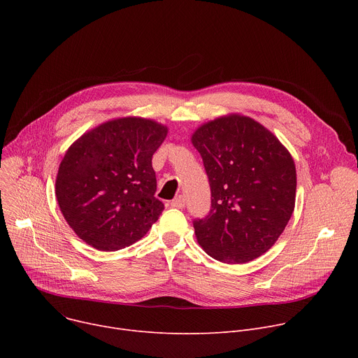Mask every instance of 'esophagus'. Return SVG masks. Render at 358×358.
<instances>
[{
    "label": "esophagus",
    "mask_w": 358,
    "mask_h": 358,
    "mask_svg": "<svg viewBox=\"0 0 358 358\" xmlns=\"http://www.w3.org/2000/svg\"><path fill=\"white\" fill-rule=\"evenodd\" d=\"M171 207H174V208H184L185 207V198L182 196V195H178V196H176L173 201H171Z\"/></svg>",
    "instance_id": "1"
}]
</instances>
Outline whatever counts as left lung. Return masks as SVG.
Listing matches in <instances>:
<instances>
[{
	"label": "left lung",
	"instance_id": "8db88e82",
	"mask_svg": "<svg viewBox=\"0 0 358 358\" xmlns=\"http://www.w3.org/2000/svg\"><path fill=\"white\" fill-rule=\"evenodd\" d=\"M191 141L202 157L211 211L194 221L211 258L246 264L285 231L296 199V167L287 148L261 123L228 115L198 127Z\"/></svg>",
	"mask_w": 358,
	"mask_h": 358
}]
</instances>
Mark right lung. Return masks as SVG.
Here are the masks:
<instances>
[{
  "instance_id": "add662e5",
  "label": "right lung",
  "mask_w": 358,
  "mask_h": 358,
  "mask_svg": "<svg viewBox=\"0 0 358 358\" xmlns=\"http://www.w3.org/2000/svg\"><path fill=\"white\" fill-rule=\"evenodd\" d=\"M169 129L143 117H120L80 136L61 162L55 194L75 234L99 250L141 239L164 210L155 196L151 159Z\"/></svg>"
}]
</instances>
